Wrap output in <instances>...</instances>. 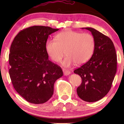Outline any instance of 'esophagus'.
Here are the masks:
<instances>
[{"label": "esophagus", "instance_id": "1", "mask_svg": "<svg viewBox=\"0 0 124 124\" xmlns=\"http://www.w3.org/2000/svg\"><path fill=\"white\" fill-rule=\"evenodd\" d=\"M63 71L64 75L65 76H68V75H70V73H71V72L69 70H68L67 69H63Z\"/></svg>", "mask_w": 124, "mask_h": 124}]
</instances>
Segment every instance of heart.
Returning a JSON list of instances; mask_svg holds the SVG:
<instances>
[{
  "label": "heart",
  "mask_w": 124,
  "mask_h": 124,
  "mask_svg": "<svg viewBox=\"0 0 124 124\" xmlns=\"http://www.w3.org/2000/svg\"><path fill=\"white\" fill-rule=\"evenodd\" d=\"M95 48V39L88 33L67 30L58 33L55 40L46 43V50L51 59L60 62L65 54L67 56L62 62L63 66L70 67L76 63H85L93 55Z\"/></svg>",
  "instance_id": "obj_1"
}]
</instances>
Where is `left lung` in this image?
<instances>
[{
  "label": "left lung",
  "mask_w": 124,
  "mask_h": 124,
  "mask_svg": "<svg viewBox=\"0 0 124 124\" xmlns=\"http://www.w3.org/2000/svg\"><path fill=\"white\" fill-rule=\"evenodd\" d=\"M84 29L91 32L95 48L91 59L75 70L74 73L82 79L77 89L78 96L85 101L93 102L106 96L111 87L117 71V54L108 37L93 28Z\"/></svg>",
  "instance_id": "left-lung-1"
}]
</instances>
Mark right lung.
Returning <instances> with one entry per match:
<instances>
[{
    "label": "right lung",
    "instance_id": "right-lung-1",
    "mask_svg": "<svg viewBox=\"0 0 124 124\" xmlns=\"http://www.w3.org/2000/svg\"><path fill=\"white\" fill-rule=\"evenodd\" d=\"M59 30L35 25L21 30L13 40L9 54V74L13 87L29 102L42 104L54 93V85L63 75L61 68L48 60L46 43Z\"/></svg>",
    "mask_w": 124,
    "mask_h": 124
}]
</instances>
